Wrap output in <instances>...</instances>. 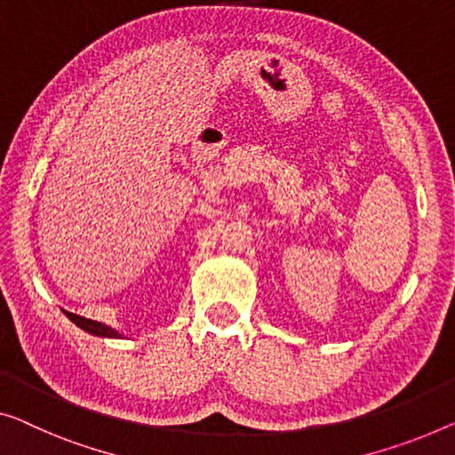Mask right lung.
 Segmentation results:
<instances>
[{"mask_svg":"<svg viewBox=\"0 0 455 455\" xmlns=\"http://www.w3.org/2000/svg\"><path fill=\"white\" fill-rule=\"evenodd\" d=\"M65 315L69 316L71 321L77 324V327L87 331V333L100 335V337H120V335L116 333V331L110 329V327H106V324H101V323H98V321H90V318H84V316L73 315V313H65Z\"/></svg>","mask_w":455,"mask_h":455,"instance_id":"obj_1","label":"right lung"}]
</instances>
